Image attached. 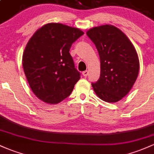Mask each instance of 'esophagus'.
<instances>
[{"instance_id": "34e87169", "label": "esophagus", "mask_w": 154, "mask_h": 154, "mask_svg": "<svg viewBox=\"0 0 154 154\" xmlns=\"http://www.w3.org/2000/svg\"><path fill=\"white\" fill-rule=\"evenodd\" d=\"M82 74H83L84 76L87 77V75H88V74H89V71H88V70H85V71H84V72H82Z\"/></svg>"}]
</instances>
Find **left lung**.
Masks as SVG:
<instances>
[{"mask_svg":"<svg viewBox=\"0 0 154 154\" xmlns=\"http://www.w3.org/2000/svg\"><path fill=\"white\" fill-rule=\"evenodd\" d=\"M87 35L95 45L100 60V75L92 88L101 100L115 103L125 97L137 80L138 56L128 37L111 25L91 29Z\"/></svg>","mask_w":154,"mask_h":154,"instance_id":"1","label":"left lung"}]
</instances>
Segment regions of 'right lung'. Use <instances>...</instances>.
<instances>
[{
	"label": "right lung",
	"mask_w": 154,
	"mask_h": 154,
	"mask_svg": "<svg viewBox=\"0 0 154 154\" xmlns=\"http://www.w3.org/2000/svg\"><path fill=\"white\" fill-rule=\"evenodd\" d=\"M84 34L75 28L48 23L29 39L23 67L31 90L45 103L56 104L70 95L80 79L70 54L72 44Z\"/></svg>",
	"instance_id": "add662e5"
}]
</instances>
